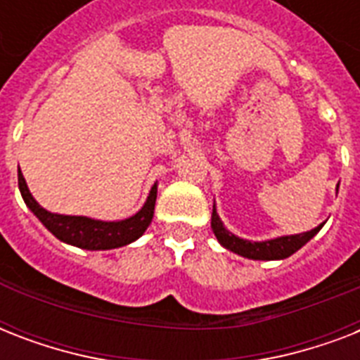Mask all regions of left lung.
I'll use <instances>...</instances> for the list:
<instances>
[{"label":"left lung","mask_w":360,"mask_h":360,"mask_svg":"<svg viewBox=\"0 0 360 360\" xmlns=\"http://www.w3.org/2000/svg\"><path fill=\"white\" fill-rule=\"evenodd\" d=\"M325 224V222H323ZM323 224H319L318 228H314L310 231H304V233H297V236H284L276 237V239L271 240H246L240 239V237L233 236L231 231H228L222 224V220L217 214V209L213 205V214H211V228H213L214 236L219 239V243L228 250L236 252L239 256L248 257V259H284V257H290L291 254H295L299 248L307 245L308 240L312 239L316 233H318Z\"/></svg>","instance_id":"obj_1"}]
</instances>
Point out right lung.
Masks as SVG:
<instances>
[{"mask_svg":"<svg viewBox=\"0 0 360 360\" xmlns=\"http://www.w3.org/2000/svg\"><path fill=\"white\" fill-rule=\"evenodd\" d=\"M18 188L24 198L25 205L31 209V213L41 220L44 228L50 233L63 240L67 245L86 248V250H110L129 245L138 237L143 236L147 226L151 224L153 213H155V202H157V183L151 186V192L147 196L143 207L130 219L115 220V222H104V220L87 219V217H70V214L50 213L41 207L37 200L31 196L27 183L18 168Z\"/></svg>","mask_w":360,"mask_h":360,"instance_id":"obj_1","label":"right lung"}]
</instances>
